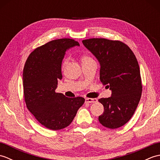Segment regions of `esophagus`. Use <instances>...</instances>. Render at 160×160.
<instances>
[{
  "mask_svg": "<svg viewBox=\"0 0 160 160\" xmlns=\"http://www.w3.org/2000/svg\"><path fill=\"white\" fill-rule=\"evenodd\" d=\"M98 100L96 98H86L85 99V102L86 103H93V102H96Z\"/></svg>",
  "mask_w": 160,
  "mask_h": 160,
  "instance_id": "1",
  "label": "esophagus"
}]
</instances>
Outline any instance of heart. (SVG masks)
Here are the masks:
<instances>
[{"mask_svg":"<svg viewBox=\"0 0 160 160\" xmlns=\"http://www.w3.org/2000/svg\"><path fill=\"white\" fill-rule=\"evenodd\" d=\"M92 60L91 58L90 57H89V56H83L82 57V62H86V61H88V60ZM66 63H67V61L66 60H64V62H63V64H62V66L63 67H64L65 66V64H66Z\"/></svg>","mask_w":160,"mask_h":160,"instance_id":"1","label":"heart"}]
</instances>
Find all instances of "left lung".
Instances as JSON below:
<instances>
[{
	"label": "left lung",
	"mask_w": 160,
	"mask_h": 160,
	"mask_svg": "<svg viewBox=\"0 0 160 160\" xmlns=\"http://www.w3.org/2000/svg\"><path fill=\"white\" fill-rule=\"evenodd\" d=\"M82 43L98 60L100 81L111 91V97L98 100L104 109L98 118L100 123L112 129L121 127L132 118L141 98L142 80L136 57L118 40L91 38Z\"/></svg>",
	"instance_id": "8db88e82"
}]
</instances>
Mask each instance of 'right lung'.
Returning <instances> with one entry per match:
<instances>
[{
    "label": "right lung",
    "mask_w": 160,
    "mask_h": 160,
    "mask_svg": "<svg viewBox=\"0 0 160 160\" xmlns=\"http://www.w3.org/2000/svg\"><path fill=\"white\" fill-rule=\"evenodd\" d=\"M79 43L73 39L54 40L36 48L23 69L24 96L28 110L40 124L56 131L68 127L82 106L84 98L56 93L62 78L61 67L67 50Z\"/></svg>",
    "instance_id": "add662e5"
}]
</instances>
